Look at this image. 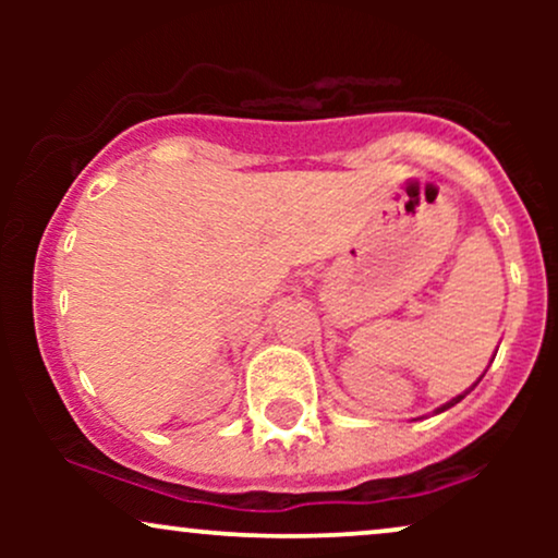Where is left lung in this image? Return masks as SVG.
I'll use <instances>...</instances> for the list:
<instances>
[{"label":"left lung","mask_w":558,"mask_h":558,"mask_svg":"<svg viewBox=\"0 0 558 558\" xmlns=\"http://www.w3.org/2000/svg\"><path fill=\"white\" fill-rule=\"evenodd\" d=\"M462 399H464V393H462V396H457V399H453V401H448L446 407H440V409H438V412H446L448 407H453V403H459V401H462Z\"/></svg>","instance_id":"left-lung-1"}]
</instances>
